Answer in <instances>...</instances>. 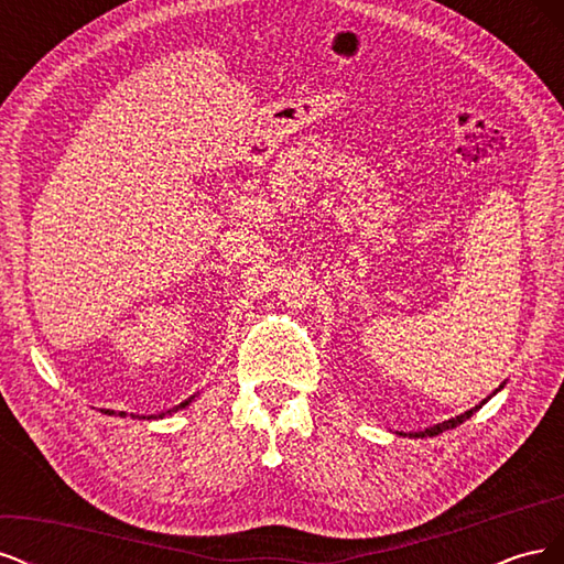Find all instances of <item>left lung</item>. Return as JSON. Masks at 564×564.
<instances>
[{"mask_svg": "<svg viewBox=\"0 0 564 564\" xmlns=\"http://www.w3.org/2000/svg\"><path fill=\"white\" fill-rule=\"evenodd\" d=\"M503 386H499L497 390L491 392V395H497V392L501 390ZM491 395L489 398H485L480 404H475L473 409H468V412H464V414H458V416H454V419H447V421H442V423H435V425H431V429H425V431H412V433H400L398 431V435H404V437H435V435H440V433H445V431H452V429H456V425H460L464 423L466 419H470L477 409H480L487 400H491Z\"/></svg>", "mask_w": 564, "mask_h": 564, "instance_id": "1", "label": "left lung"}]
</instances>
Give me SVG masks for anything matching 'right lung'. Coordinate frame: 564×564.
<instances>
[{
	"mask_svg": "<svg viewBox=\"0 0 564 564\" xmlns=\"http://www.w3.org/2000/svg\"><path fill=\"white\" fill-rule=\"evenodd\" d=\"M193 400H195V395H193V398H187V400H185V402H181L178 406H174V409H169V412H162V414H150V416H139V419H164L166 414H174V412H178V409H185V406H187V404H191ZM104 414L112 416L115 412H112V409H106V412H104ZM119 416H122V419H124V416H127V412H119ZM131 416L135 419V414H131Z\"/></svg>",
	"mask_w": 564,
	"mask_h": 564,
	"instance_id": "1",
	"label": "right lung"
}]
</instances>
